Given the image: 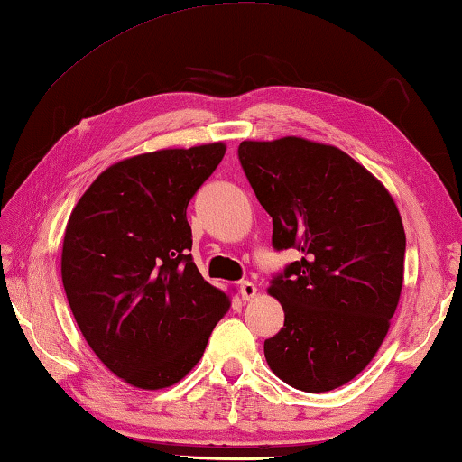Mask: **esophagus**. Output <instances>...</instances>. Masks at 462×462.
<instances>
[{
    "label": "esophagus",
    "mask_w": 462,
    "mask_h": 462,
    "mask_svg": "<svg viewBox=\"0 0 462 462\" xmlns=\"http://www.w3.org/2000/svg\"><path fill=\"white\" fill-rule=\"evenodd\" d=\"M238 291H240V295H242V300L248 301V300H253V297L256 295V285L250 283V281H240Z\"/></svg>",
    "instance_id": "obj_1"
}]
</instances>
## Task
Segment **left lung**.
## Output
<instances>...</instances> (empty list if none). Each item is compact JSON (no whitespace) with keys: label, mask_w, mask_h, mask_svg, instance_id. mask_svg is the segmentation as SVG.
I'll list each match as a JSON object with an SVG mask.
<instances>
[{"label":"left lung","mask_w":462,"mask_h":462,"mask_svg":"<svg viewBox=\"0 0 462 462\" xmlns=\"http://www.w3.org/2000/svg\"><path fill=\"white\" fill-rule=\"evenodd\" d=\"M238 159L273 217V246L303 254L271 281L285 324L264 340V358L287 385L332 391L373 361L395 314L405 259L400 209L377 177L330 144L245 140Z\"/></svg>","instance_id":"1"}]
</instances>
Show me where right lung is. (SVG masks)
Masks as SVG:
<instances>
[{
  "label": "right lung",
  "instance_id": "add662e5",
  "mask_svg": "<svg viewBox=\"0 0 462 462\" xmlns=\"http://www.w3.org/2000/svg\"><path fill=\"white\" fill-rule=\"evenodd\" d=\"M224 152L212 143L124 159L67 222L60 275L75 322L99 361L138 389L181 381L230 308L195 267L187 222Z\"/></svg>",
  "mask_w": 462,
  "mask_h": 462
}]
</instances>
